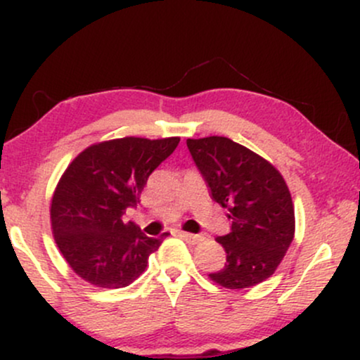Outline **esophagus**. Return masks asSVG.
<instances>
[{
	"instance_id": "34e87169",
	"label": "esophagus",
	"mask_w": 360,
	"mask_h": 360,
	"mask_svg": "<svg viewBox=\"0 0 360 360\" xmlns=\"http://www.w3.org/2000/svg\"><path fill=\"white\" fill-rule=\"evenodd\" d=\"M179 237L184 238L188 243H200L201 240H205L203 235H194V233H188V232H179Z\"/></svg>"
}]
</instances>
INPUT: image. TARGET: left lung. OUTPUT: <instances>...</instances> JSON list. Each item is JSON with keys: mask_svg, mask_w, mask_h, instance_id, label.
<instances>
[{"mask_svg": "<svg viewBox=\"0 0 360 360\" xmlns=\"http://www.w3.org/2000/svg\"><path fill=\"white\" fill-rule=\"evenodd\" d=\"M212 198L230 212V233L218 237L223 269L210 279L229 289L252 288L274 274L295 237V208L281 172L226 137L188 139Z\"/></svg>", "mask_w": 360, "mask_h": 360, "instance_id": "obj_1", "label": "left lung"}]
</instances>
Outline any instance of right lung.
<instances>
[{
	"label": "right lung",
	"mask_w": 360,
	"mask_h": 360,
	"mask_svg": "<svg viewBox=\"0 0 360 360\" xmlns=\"http://www.w3.org/2000/svg\"><path fill=\"white\" fill-rule=\"evenodd\" d=\"M179 137H125L94 143L69 164L51 203L52 233L65 262L98 288L118 289L146 271L160 238L123 221L148 176L174 152Z\"/></svg>",
	"instance_id": "add662e5"
}]
</instances>
